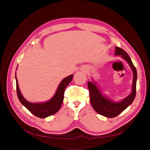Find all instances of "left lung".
<instances>
[{"label":"left lung","instance_id":"1","mask_svg":"<svg viewBox=\"0 0 150 150\" xmlns=\"http://www.w3.org/2000/svg\"><path fill=\"white\" fill-rule=\"evenodd\" d=\"M115 55H121L122 57L126 60L130 66L132 70L133 71L134 79L132 85V91L129 96L124 98L119 103H115L110 100L101 94L100 91L95 85V82L91 83V81L88 82V88L89 90L90 100L92 106L96 112L99 115L108 118H114L117 116L118 115L124 111L132 103L133 100L136 97V80H137V71L136 67H134L132 62L129 57L128 54L122 48L116 47Z\"/></svg>","mask_w":150,"mask_h":150}]
</instances>
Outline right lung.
Here are the masks:
<instances>
[{"label": "right lung", "instance_id": "1", "mask_svg": "<svg viewBox=\"0 0 150 150\" xmlns=\"http://www.w3.org/2000/svg\"><path fill=\"white\" fill-rule=\"evenodd\" d=\"M73 75H71L63 79L57 88V90L52 99L46 103H32L27 101L22 96L16 81V92L20 102L30 112L38 118H44L51 115H54L59 110L62 105L63 98H64L65 89L67 86L72 81Z\"/></svg>", "mask_w": 150, "mask_h": 150}]
</instances>
